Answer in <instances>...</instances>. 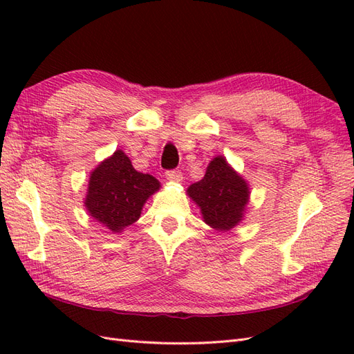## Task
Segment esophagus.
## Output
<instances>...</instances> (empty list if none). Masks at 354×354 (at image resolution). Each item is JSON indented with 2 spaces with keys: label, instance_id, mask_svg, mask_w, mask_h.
Returning <instances> with one entry per match:
<instances>
[{
  "label": "esophagus",
  "instance_id": "34e87169",
  "mask_svg": "<svg viewBox=\"0 0 354 354\" xmlns=\"http://www.w3.org/2000/svg\"><path fill=\"white\" fill-rule=\"evenodd\" d=\"M165 178L169 181H174V183H180V181L183 180V174H181L178 169H169L165 173Z\"/></svg>",
  "mask_w": 354,
  "mask_h": 354
}]
</instances>
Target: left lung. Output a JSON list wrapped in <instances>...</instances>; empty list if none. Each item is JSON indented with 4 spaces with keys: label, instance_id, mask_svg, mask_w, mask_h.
<instances>
[{
    "label": "left lung",
    "instance_id": "obj_1",
    "mask_svg": "<svg viewBox=\"0 0 354 354\" xmlns=\"http://www.w3.org/2000/svg\"><path fill=\"white\" fill-rule=\"evenodd\" d=\"M187 195L196 202L208 226L227 232L243 218L250 187L227 164L226 158L216 156L207 167L203 178L189 186Z\"/></svg>",
    "mask_w": 354,
    "mask_h": 354
}]
</instances>
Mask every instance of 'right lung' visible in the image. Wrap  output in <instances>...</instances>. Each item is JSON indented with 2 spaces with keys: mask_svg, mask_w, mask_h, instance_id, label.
<instances>
[{
  "mask_svg": "<svg viewBox=\"0 0 354 354\" xmlns=\"http://www.w3.org/2000/svg\"><path fill=\"white\" fill-rule=\"evenodd\" d=\"M159 181L134 169L130 158L116 151L90 174L85 208L113 233L140 218L145 202L159 190Z\"/></svg>",
  "mask_w": 354,
  "mask_h": 354,
  "instance_id": "right-lung-1",
  "label": "right lung"
}]
</instances>
